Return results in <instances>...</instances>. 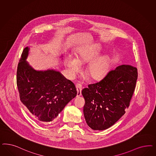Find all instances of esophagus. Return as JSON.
Here are the masks:
<instances>
[{
  "label": "esophagus",
  "mask_w": 156,
  "mask_h": 156,
  "mask_svg": "<svg viewBox=\"0 0 156 156\" xmlns=\"http://www.w3.org/2000/svg\"><path fill=\"white\" fill-rule=\"evenodd\" d=\"M76 88L77 90V96H80L81 95V90H82V86L80 84H77L76 85Z\"/></svg>",
  "instance_id": "34e87169"
}]
</instances>
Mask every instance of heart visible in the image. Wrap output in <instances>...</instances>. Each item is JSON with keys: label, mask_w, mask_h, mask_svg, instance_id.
Segmentation results:
<instances>
[{"label": "heart", "mask_w": 156, "mask_h": 156, "mask_svg": "<svg viewBox=\"0 0 156 156\" xmlns=\"http://www.w3.org/2000/svg\"><path fill=\"white\" fill-rule=\"evenodd\" d=\"M101 51L100 46H94L80 50L76 54V59L72 55H68L65 60V65L70 75H75L80 69L79 62L83 64L90 61L87 68L88 74L93 79H102L109 69L110 59L106 55L98 57Z\"/></svg>", "instance_id": "obj_1"}]
</instances>
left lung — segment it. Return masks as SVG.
Masks as SVG:
<instances>
[{"label":"left lung","mask_w":156,"mask_h":156,"mask_svg":"<svg viewBox=\"0 0 156 156\" xmlns=\"http://www.w3.org/2000/svg\"><path fill=\"white\" fill-rule=\"evenodd\" d=\"M137 77L136 67L122 65L110 70L99 82L82 90L86 102L84 115L90 127L94 130H106L125 114Z\"/></svg>","instance_id":"left-lung-1"}]
</instances>
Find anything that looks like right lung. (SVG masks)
<instances>
[{
	"label": "right lung",
	"instance_id": "1",
	"mask_svg": "<svg viewBox=\"0 0 156 156\" xmlns=\"http://www.w3.org/2000/svg\"><path fill=\"white\" fill-rule=\"evenodd\" d=\"M29 48L22 52L16 72L20 101L38 121L52 122L77 95L75 84L60 72L36 70L26 60Z\"/></svg>",
	"mask_w": 156,
	"mask_h": 156
}]
</instances>
